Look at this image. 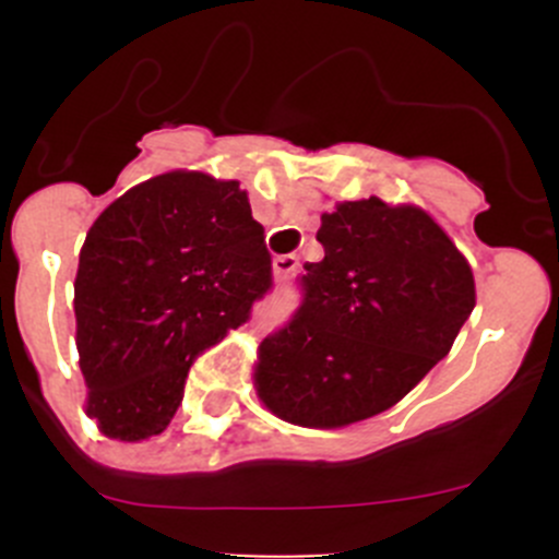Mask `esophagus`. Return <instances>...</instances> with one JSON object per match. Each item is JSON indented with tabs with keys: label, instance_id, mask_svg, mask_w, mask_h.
<instances>
[{
	"label": "esophagus",
	"instance_id": "34e87169",
	"mask_svg": "<svg viewBox=\"0 0 559 559\" xmlns=\"http://www.w3.org/2000/svg\"><path fill=\"white\" fill-rule=\"evenodd\" d=\"M297 264H300V259H297L295 253H284V257H275L273 259V275L278 281H286L289 275H295Z\"/></svg>",
	"mask_w": 559,
	"mask_h": 559
}]
</instances>
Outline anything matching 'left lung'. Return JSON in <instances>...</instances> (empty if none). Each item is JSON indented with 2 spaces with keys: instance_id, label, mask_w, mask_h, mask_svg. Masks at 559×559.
<instances>
[{
  "instance_id": "8db88e82",
  "label": "left lung",
  "mask_w": 559,
  "mask_h": 559,
  "mask_svg": "<svg viewBox=\"0 0 559 559\" xmlns=\"http://www.w3.org/2000/svg\"><path fill=\"white\" fill-rule=\"evenodd\" d=\"M302 306L259 346V400L300 427H346L403 400L476 306L467 259L416 205L379 197L321 216Z\"/></svg>"
}]
</instances>
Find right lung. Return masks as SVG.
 <instances>
[{
    "mask_svg": "<svg viewBox=\"0 0 559 559\" xmlns=\"http://www.w3.org/2000/svg\"><path fill=\"white\" fill-rule=\"evenodd\" d=\"M273 286L262 224L238 180L175 170L99 213L75 275L86 414L118 441L159 436L191 362Z\"/></svg>",
    "mask_w": 559,
    "mask_h": 559,
    "instance_id": "right-lung-1",
    "label": "right lung"
}]
</instances>
